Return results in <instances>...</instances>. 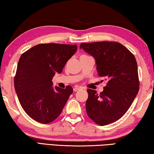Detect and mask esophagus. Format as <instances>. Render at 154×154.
Listing matches in <instances>:
<instances>
[{
	"label": "esophagus",
	"instance_id": "34e87169",
	"mask_svg": "<svg viewBox=\"0 0 154 154\" xmlns=\"http://www.w3.org/2000/svg\"><path fill=\"white\" fill-rule=\"evenodd\" d=\"M80 89H82V88H81V87H77V86H76V87H75V88H73V91H78V90H79Z\"/></svg>",
	"mask_w": 154,
	"mask_h": 154
}]
</instances>
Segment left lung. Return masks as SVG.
<instances>
[{
    "label": "left lung",
    "instance_id": "1",
    "mask_svg": "<svg viewBox=\"0 0 154 154\" xmlns=\"http://www.w3.org/2000/svg\"><path fill=\"white\" fill-rule=\"evenodd\" d=\"M80 48L95 58L98 76L107 81L104 91L99 94L88 89L87 114L97 125L112 123L126 113L139 91L135 58L116 42L82 43Z\"/></svg>",
    "mask_w": 154,
    "mask_h": 154
}]
</instances>
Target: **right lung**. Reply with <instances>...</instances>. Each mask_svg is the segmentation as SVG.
Here are the masks:
<instances>
[{
    "label": "right lung",
    "instance_id": "right-lung-1",
    "mask_svg": "<svg viewBox=\"0 0 154 154\" xmlns=\"http://www.w3.org/2000/svg\"><path fill=\"white\" fill-rule=\"evenodd\" d=\"M77 46L70 44H40L19 58L14 85L19 101L31 118L48 124L57 118L72 93V87H52L55 74L60 73Z\"/></svg>",
    "mask_w": 154,
    "mask_h": 154
}]
</instances>
